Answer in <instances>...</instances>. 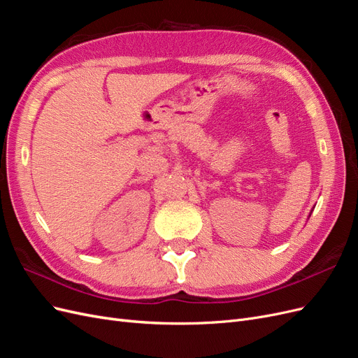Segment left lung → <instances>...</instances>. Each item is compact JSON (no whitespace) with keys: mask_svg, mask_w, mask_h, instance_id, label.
Wrapping results in <instances>:
<instances>
[{"mask_svg":"<svg viewBox=\"0 0 358 358\" xmlns=\"http://www.w3.org/2000/svg\"><path fill=\"white\" fill-rule=\"evenodd\" d=\"M310 213H312V212H310Z\"/></svg>","mask_w":358,"mask_h":358,"instance_id":"obj_1","label":"left lung"}]
</instances>
